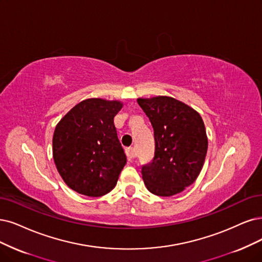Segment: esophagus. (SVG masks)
Returning a JSON list of instances; mask_svg holds the SVG:
<instances>
[{"instance_id":"esophagus-1","label":"esophagus","mask_w":262,"mask_h":262,"mask_svg":"<svg viewBox=\"0 0 262 262\" xmlns=\"http://www.w3.org/2000/svg\"><path fill=\"white\" fill-rule=\"evenodd\" d=\"M125 153H126V156H127L128 159H134L135 157H136V153H135V149L133 147L126 148Z\"/></svg>"}]
</instances>
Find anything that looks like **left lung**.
I'll use <instances>...</instances> for the list:
<instances>
[{
  "label": "left lung",
  "instance_id": "1",
  "mask_svg": "<svg viewBox=\"0 0 262 262\" xmlns=\"http://www.w3.org/2000/svg\"><path fill=\"white\" fill-rule=\"evenodd\" d=\"M137 102L151 122L156 141L152 162L141 168L144 185L156 195H175L202 170L208 147L204 122L195 110L171 97Z\"/></svg>",
  "mask_w": 262,
  "mask_h": 262
}]
</instances>
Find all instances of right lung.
<instances>
[{"label":"right lung","mask_w":262,"mask_h":262,"mask_svg":"<svg viewBox=\"0 0 262 262\" xmlns=\"http://www.w3.org/2000/svg\"><path fill=\"white\" fill-rule=\"evenodd\" d=\"M120 101L86 99L68 112L55 128L53 156L67 186L87 196H101L116 185L126 164L114 116Z\"/></svg>","instance_id":"1"}]
</instances>
